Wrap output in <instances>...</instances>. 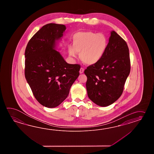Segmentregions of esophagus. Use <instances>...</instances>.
Returning <instances> with one entry per match:
<instances>
[{
	"instance_id": "34e87169",
	"label": "esophagus",
	"mask_w": 154,
	"mask_h": 154,
	"mask_svg": "<svg viewBox=\"0 0 154 154\" xmlns=\"http://www.w3.org/2000/svg\"><path fill=\"white\" fill-rule=\"evenodd\" d=\"M84 68H80V71H79V72H80V74H82L83 72H84Z\"/></svg>"
}]
</instances>
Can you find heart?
Returning a JSON list of instances; mask_svg holds the SVG:
<instances>
[{"label":"heart","instance_id":"obj_1","mask_svg":"<svg viewBox=\"0 0 154 154\" xmlns=\"http://www.w3.org/2000/svg\"><path fill=\"white\" fill-rule=\"evenodd\" d=\"M72 46L69 47V54L76 57L80 52V58L83 62L92 65L98 62L107 48L108 41L102 33L91 31L79 32L75 33L72 38Z\"/></svg>","mask_w":154,"mask_h":154}]
</instances>
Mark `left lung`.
Instances as JSON below:
<instances>
[{
    "label": "left lung",
    "instance_id": "8db88e82",
    "mask_svg": "<svg viewBox=\"0 0 154 154\" xmlns=\"http://www.w3.org/2000/svg\"><path fill=\"white\" fill-rule=\"evenodd\" d=\"M131 72L129 48L126 42L114 31L101 59L84 71L88 98L95 104L106 107L122 94Z\"/></svg>",
    "mask_w": 154,
    "mask_h": 154
}]
</instances>
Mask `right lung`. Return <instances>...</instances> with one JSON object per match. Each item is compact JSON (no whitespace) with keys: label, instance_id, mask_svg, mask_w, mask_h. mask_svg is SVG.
<instances>
[{"label":"right lung","instance_id":"right-lung-1","mask_svg":"<svg viewBox=\"0 0 154 154\" xmlns=\"http://www.w3.org/2000/svg\"><path fill=\"white\" fill-rule=\"evenodd\" d=\"M66 29L64 25L48 23L32 36L25 49V78L37 101L48 108L66 100L79 75L80 66L67 63L56 50Z\"/></svg>","mask_w":154,"mask_h":154}]
</instances>
